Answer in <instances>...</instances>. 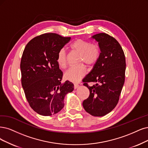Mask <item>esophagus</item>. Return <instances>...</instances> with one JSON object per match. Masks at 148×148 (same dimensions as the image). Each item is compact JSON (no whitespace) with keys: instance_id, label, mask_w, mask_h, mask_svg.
I'll use <instances>...</instances> for the list:
<instances>
[{"instance_id":"esophagus-1","label":"esophagus","mask_w":148,"mask_h":148,"mask_svg":"<svg viewBox=\"0 0 148 148\" xmlns=\"http://www.w3.org/2000/svg\"><path fill=\"white\" fill-rule=\"evenodd\" d=\"M79 86V85L78 84H75L74 85V89H77Z\"/></svg>"}]
</instances>
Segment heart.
<instances>
[{"mask_svg": "<svg viewBox=\"0 0 148 148\" xmlns=\"http://www.w3.org/2000/svg\"><path fill=\"white\" fill-rule=\"evenodd\" d=\"M71 50L80 53L79 63H84L89 66H94L101 56V50L99 46L91 45L88 41L78 39L74 41L70 46ZM57 62L60 67L66 68L68 64L67 53L64 48L60 49L57 53ZM87 73L85 66L80 64L70 68L64 74V77L72 82H78Z\"/></svg>", "mask_w": 148, "mask_h": 148, "instance_id": "heart-1", "label": "heart"}]
</instances>
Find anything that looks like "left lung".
<instances>
[{"label": "left lung", "instance_id": "8db88e82", "mask_svg": "<svg viewBox=\"0 0 148 148\" xmlns=\"http://www.w3.org/2000/svg\"><path fill=\"white\" fill-rule=\"evenodd\" d=\"M101 50V56L93 68L83 79L90 96L83 102L85 110L94 116H103L116 107L124 84L125 58L116 39L105 33L92 36ZM88 82L96 84L90 87Z\"/></svg>", "mask_w": 148, "mask_h": 148}]
</instances>
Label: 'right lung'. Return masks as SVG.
I'll return each mask as SVG.
<instances>
[{"instance_id":"obj_1","label":"right lung","mask_w":148,"mask_h":148,"mask_svg":"<svg viewBox=\"0 0 148 148\" xmlns=\"http://www.w3.org/2000/svg\"><path fill=\"white\" fill-rule=\"evenodd\" d=\"M71 40L47 33L33 38L26 45L21 61V83L26 99L35 112L51 116L64 107L65 96L74 90L67 80L62 83V71L57 53Z\"/></svg>"}]
</instances>
